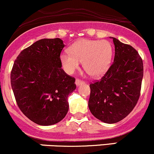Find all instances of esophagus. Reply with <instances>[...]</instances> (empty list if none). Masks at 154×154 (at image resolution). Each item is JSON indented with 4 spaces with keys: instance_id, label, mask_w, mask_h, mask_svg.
Instances as JSON below:
<instances>
[{
    "instance_id": "1",
    "label": "esophagus",
    "mask_w": 154,
    "mask_h": 154,
    "mask_svg": "<svg viewBox=\"0 0 154 154\" xmlns=\"http://www.w3.org/2000/svg\"><path fill=\"white\" fill-rule=\"evenodd\" d=\"M75 85H76L77 86H80V85H81V84H84V81L79 80V79H76V80H75Z\"/></svg>"
}]
</instances>
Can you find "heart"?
Wrapping results in <instances>:
<instances>
[{"mask_svg": "<svg viewBox=\"0 0 154 154\" xmlns=\"http://www.w3.org/2000/svg\"><path fill=\"white\" fill-rule=\"evenodd\" d=\"M69 51L60 55L63 68L68 74L73 73L83 62L88 75L99 77L109 69L112 57V46L106 40L81 39L70 47Z\"/></svg>", "mask_w": 154, "mask_h": 154, "instance_id": "1", "label": "heart"}]
</instances>
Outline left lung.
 <instances>
[{"label": "left lung", "mask_w": 154, "mask_h": 154, "mask_svg": "<svg viewBox=\"0 0 154 154\" xmlns=\"http://www.w3.org/2000/svg\"><path fill=\"white\" fill-rule=\"evenodd\" d=\"M115 58L100 81L90 84L88 108L96 118L113 124L127 117L140 97L143 66L138 52L115 37Z\"/></svg>", "instance_id": "obj_1"}]
</instances>
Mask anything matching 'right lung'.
Masks as SVG:
<instances>
[{
    "label": "right lung",
    "instance_id": "add662e5",
    "mask_svg": "<svg viewBox=\"0 0 154 154\" xmlns=\"http://www.w3.org/2000/svg\"><path fill=\"white\" fill-rule=\"evenodd\" d=\"M62 39H42L20 52L11 73L16 103L34 123L48 126L68 113V97L75 89V79L65 73L60 55Z\"/></svg>",
    "mask_w": 154,
    "mask_h": 154
}]
</instances>
